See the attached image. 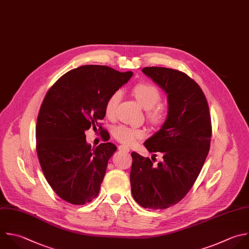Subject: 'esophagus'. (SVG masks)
Wrapping results in <instances>:
<instances>
[{
	"mask_svg": "<svg viewBox=\"0 0 249 249\" xmlns=\"http://www.w3.org/2000/svg\"><path fill=\"white\" fill-rule=\"evenodd\" d=\"M119 150H120L121 152H124V153H128V152H129V148L126 147V146H124V145H120V146H119Z\"/></svg>",
	"mask_w": 249,
	"mask_h": 249,
	"instance_id": "34e87169",
	"label": "esophagus"
}]
</instances>
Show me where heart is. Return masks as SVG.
<instances>
[{
    "mask_svg": "<svg viewBox=\"0 0 249 249\" xmlns=\"http://www.w3.org/2000/svg\"><path fill=\"white\" fill-rule=\"evenodd\" d=\"M132 92L139 104L148 111V117L153 123L160 124L163 122L165 119V110L162 106L159 105L161 100V94L155 86L151 84H138L133 88ZM121 98L122 93L119 90L113 92L109 96L105 104V113L107 117L112 118L115 116ZM113 135L121 143L129 145L144 137L145 133L139 128L121 124L114 128Z\"/></svg>",
    "mask_w": 249,
    "mask_h": 249,
    "instance_id": "1",
    "label": "heart"
}]
</instances>
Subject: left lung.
I'll return each instance as SVG.
<instances>
[{"mask_svg": "<svg viewBox=\"0 0 249 249\" xmlns=\"http://www.w3.org/2000/svg\"><path fill=\"white\" fill-rule=\"evenodd\" d=\"M142 72L167 94L168 111L160 130L144 143L163 160L153 164L154 159L131 153V193L142 207L164 209L181 200L196 180L209 152L211 120L201 89L189 76L164 67Z\"/></svg>", "mask_w": 249, "mask_h": 249, "instance_id": "8db88e82", "label": "left lung"}]
</instances>
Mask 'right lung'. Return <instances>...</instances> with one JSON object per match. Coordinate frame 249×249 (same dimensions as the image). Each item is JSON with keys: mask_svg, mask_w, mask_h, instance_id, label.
Wrapping results in <instances>:
<instances>
[{"mask_svg": "<svg viewBox=\"0 0 249 249\" xmlns=\"http://www.w3.org/2000/svg\"><path fill=\"white\" fill-rule=\"evenodd\" d=\"M132 74L84 65L64 74L45 96L36 125L37 154L48 183L62 199L85 204L98 196L117 147L111 142L91 147L85 131L96 128L107 99Z\"/></svg>", "mask_w": 249, "mask_h": 249, "instance_id": "obj_1", "label": "right lung"}]
</instances>
